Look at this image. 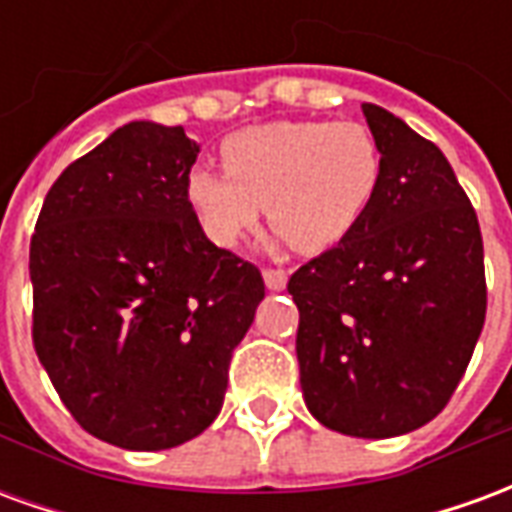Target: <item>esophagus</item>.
Wrapping results in <instances>:
<instances>
[{"label":"esophagus","mask_w":512,"mask_h":512,"mask_svg":"<svg viewBox=\"0 0 512 512\" xmlns=\"http://www.w3.org/2000/svg\"><path fill=\"white\" fill-rule=\"evenodd\" d=\"M263 279H266L268 290H285L288 285V274L282 268H263Z\"/></svg>","instance_id":"1"}]
</instances>
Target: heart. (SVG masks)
<instances>
[{
	"label": "heart",
	"mask_w": 512,
	"mask_h": 512,
	"mask_svg": "<svg viewBox=\"0 0 512 512\" xmlns=\"http://www.w3.org/2000/svg\"><path fill=\"white\" fill-rule=\"evenodd\" d=\"M224 172L194 167L183 194L208 241L230 249L268 222L299 252H323L354 233L376 200L384 156L356 120H274L222 142Z\"/></svg>",
	"instance_id": "b5f03b06"
}]
</instances>
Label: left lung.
I'll list each match as a JSON object with an SVG mask.
<instances>
[{
	"instance_id": "obj_1",
	"label": "left lung",
	"mask_w": 512,
	"mask_h": 512,
	"mask_svg": "<svg viewBox=\"0 0 512 512\" xmlns=\"http://www.w3.org/2000/svg\"><path fill=\"white\" fill-rule=\"evenodd\" d=\"M384 178L365 219L290 277L301 392L326 428L389 439L447 406L483 332V235L450 161L362 104Z\"/></svg>"
}]
</instances>
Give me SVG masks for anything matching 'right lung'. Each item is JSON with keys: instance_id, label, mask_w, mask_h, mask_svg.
Segmentation results:
<instances>
[{"instance_id": "right-lung-1", "label": "right lung", "mask_w": 512, "mask_h": 512, "mask_svg": "<svg viewBox=\"0 0 512 512\" xmlns=\"http://www.w3.org/2000/svg\"><path fill=\"white\" fill-rule=\"evenodd\" d=\"M197 153L180 126L117 128L54 180L29 244L40 365L73 419L123 450H169L211 425L266 296L257 266L191 213Z\"/></svg>"}]
</instances>
